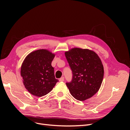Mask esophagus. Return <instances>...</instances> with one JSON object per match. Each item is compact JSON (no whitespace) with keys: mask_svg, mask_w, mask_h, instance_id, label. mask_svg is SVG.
Listing matches in <instances>:
<instances>
[{"mask_svg":"<svg viewBox=\"0 0 130 130\" xmlns=\"http://www.w3.org/2000/svg\"><path fill=\"white\" fill-rule=\"evenodd\" d=\"M64 80V77H61L60 79H59V81H60V82H62V81H63Z\"/></svg>","mask_w":130,"mask_h":130,"instance_id":"obj_1","label":"esophagus"}]
</instances>
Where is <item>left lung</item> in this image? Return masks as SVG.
<instances>
[{"label":"left lung","instance_id":"obj_1","mask_svg":"<svg viewBox=\"0 0 130 130\" xmlns=\"http://www.w3.org/2000/svg\"><path fill=\"white\" fill-rule=\"evenodd\" d=\"M73 73L72 81L66 83L71 95L85 101L99 90L103 80L104 66L99 56L88 49L74 48L65 52Z\"/></svg>","mask_w":130,"mask_h":130}]
</instances>
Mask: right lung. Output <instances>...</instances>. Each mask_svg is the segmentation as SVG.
<instances>
[{
  "label": "right lung",
  "instance_id": "add662e5",
  "mask_svg": "<svg viewBox=\"0 0 130 130\" xmlns=\"http://www.w3.org/2000/svg\"><path fill=\"white\" fill-rule=\"evenodd\" d=\"M55 54L47 49H39L27 55L21 68L23 83L30 94L38 97L45 95L58 80L55 78L52 62Z\"/></svg>",
  "mask_w": 130,
  "mask_h": 130
}]
</instances>
